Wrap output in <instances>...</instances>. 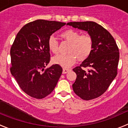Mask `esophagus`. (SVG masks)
<instances>
[{"instance_id":"obj_1","label":"esophagus","mask_w":128,"mask_h":128,"mask_svg":"<svg viewBox=\"0 0 128 128\" xmlns=\"http://www.w3.org/2000/svg\"><path fill=\"white\" fill-rule=\"evenodd\" d=\"M70 70L69 68H63V74H66L68 71Z\"/></svg>"}]
</instances>
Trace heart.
Returning a JSON list of instances; mask_svg holds the SVG:
<instances>
[{
  "mask_svg": "<svg viewBox=\"0 0 128 128\" xmlns=\"http://www.w3.org/2000/svg\"><path fill=\"white\" fill-rule=\"evenodd\" d=\"M61 36L70 43L66 54H58L52 59L54 64L63 67H69L76 62L84 61L90 56L94 48L93 38L88 34L81 35L80 32L73 29H68L61 33ZM48 49L56 54L58 51V42L56 37L51 35L48 40Z\"/></svg>",
  "mask_w": 128,
  "mask_h": 128,
  "instance_id": "heart-1",
  "label": "heart"
}]
</instances>
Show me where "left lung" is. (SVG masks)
<instances>
[{"instance_id":"left-lung-1","label":"left lung","mask_w":128,"mask_h":128,"mask_svg":"<svg viewBox=\"0 0 128 128\" xmlns=\"http://www.w3.org/2000/svg\"><path fill=\"white\" fill-rule=\"evenodd\" d=\"M66 25L87 31L94 40L88 58L73 70L77 75L72 88L83 100H91L103 94L117 74L119 51L114 37L94 22H68ZM89 68L88 71L84 68Z\"/></svg>"}]
</instances>
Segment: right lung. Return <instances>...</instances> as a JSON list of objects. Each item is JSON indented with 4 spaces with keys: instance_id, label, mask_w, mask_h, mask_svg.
<instances>
[{
    "instance_id": "obj_1",
    "label": "right lung",
    "mask_w": 128,
    "mask_h": 128,
    "mask_svg": "<svg viewBox=\"0 0 128 128\" xmlns=\"http://www.w3.org/2000/svg\"><path fill=\"white\" fill-rule=\"evenodd\" d=\"M65 23L36 20L25 25L11 47L10 71L25 93L43 99L56 87L62 68L55 64L45 69L50 62L48 38Z\"/></svg>"
}]
</instances>
